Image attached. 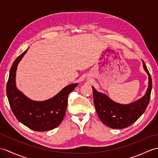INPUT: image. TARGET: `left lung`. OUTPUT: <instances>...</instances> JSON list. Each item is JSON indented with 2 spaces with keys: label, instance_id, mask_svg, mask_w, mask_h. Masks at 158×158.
<instances>
[{
  "label": "left lung",
  "instance_id": "8db88e82",
  "mask_svg": "<svg viewBox=\"0 0 158 158\" xmlns=\"http://www.w3.org/2000/svg\"><path fill=\"white\" fill-rule=\"evenodd\" d=\"M143 67L149 75V87L142 98L130 105H120L110 100L104 94L96 91L94 87V103L100 119L105 125L113 129H122L132 125L145 112L151 98L152 80L144 62Z\"/></svg>",
  "mask_w": 158,
  "mask_h": 158
}]
</instances>
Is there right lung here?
I'll return each mask as SVG.
<instances>
[{
    "label": "right lung",
    "mask_w": 158,
    "mask_h": 158,
    "mask_svg": "<svg viewBox=\"0 0 158 158\" xmlns=\"http://www.w3.org/2000/svg\"><path fill=\"white\" fill-rule=\"evenodd\" d=\"M27 49L13 62L6 83V96L12 111L18 121L33 130L42 132L58 126L65 115L68 96L77 84L64 88L52 98L43 102L28 99L15 87V72L18 63Z\"/></svg>",
    "instance_id": "right-lung-1"
}]
</instances>
